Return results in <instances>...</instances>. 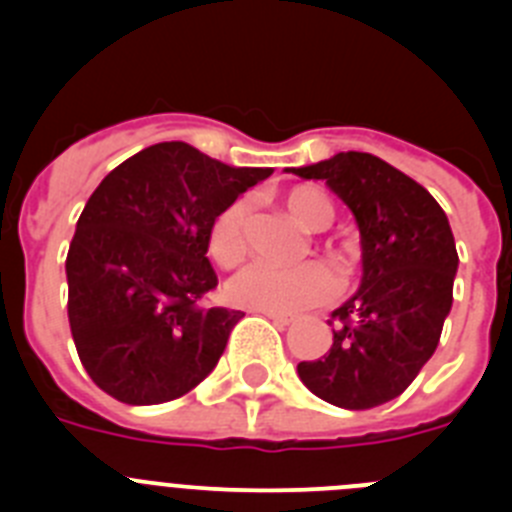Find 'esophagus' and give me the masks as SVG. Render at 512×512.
<instances>
[{"label":"esophagus","instance_id":"34e87169","mask_svg":"<svg viewBox=\"0 0 512 512\" xmlns=\"http://www.w3.org/2000/svg\"><path fill=\"white\" fill-rule=\"evenodd\" d=\"M261 315H266L269 320H274L277 325H282V328H287V325L295 323V318L292 315H284V312H269V310H261Z\"/></svg>","mask_w":512,"mask_h":512}]
</instances>
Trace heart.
I'll return each mask as SVG.
<instances>
[{"instance_id":"obj_1","label":"heart","mask_w":512,"mask_h":512,"mask_svg":"<svg viewBox=\"0 0 512 512\" xmlns=\"http://www.w3.org/2000/svg\"><path fill=\"white\" fill-rule=\"evenodd\" d=\"M284 205L289 215L307 230H325L333 223V205L318 189H292L284 197ZM246 223V200H233L212 220L210 233H207V251L225 269L246 256ZM225 292L233 305L251 307V310L300 312L336 295V277L320 261H310L295 269L251 264L230 279Z\"/></svg>"}]
</instances>
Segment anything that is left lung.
Wrapping results in <instances>:
<instances>
[{"mask_svg":"<svg viewBox=\"0 0 512 512\" xmlns=\"http://www.w3.org/2000/svg\"><path fill=\"white\" fill-rule=\"evenodd\" d=\"M284 171L328 184L361 235V284L333 310V346L300 361L297 374L336 408H377L408 390L449 318L459 269L449 217L428 189L372 153Z\"/></svg>","mask_w":512,"mask_h":512,"instance_id":"obj_1","label":"left lung"}]
</instances>
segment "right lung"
Returning <instances> with one entry per match:
<instances>
[{"mask_svg":"<svg viewBox=\"0 0 512 512\" xmlns=\"http://www.w3.org/2000/svg\"><path fill=\"white\" fill-rule=\"evenodd\" d=\"M266 176L182 140L143 148L104 176L66 256L71 336L99 390L158 405L215 369L243 312L202 305L217 287L207 233Z\"/></svg>","mask_w":512,"mask_h":512,"instance_id":"add662e5","label":"right lung"}]
</instances>
